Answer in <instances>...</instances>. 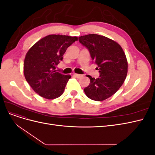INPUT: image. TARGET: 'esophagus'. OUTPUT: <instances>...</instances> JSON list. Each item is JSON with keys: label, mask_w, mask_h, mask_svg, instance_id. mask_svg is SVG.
I'll return each instance as SVG.
<instances>
[{"label": "esophagus", "mask_w": 155, "mask_h": 155, "mask_svg": "<svg viewBox=\"0 0 155 155\" xmlns=\"http://www.w3.org/2000/svg\"><path fill=\"white\" fill-rule=\"evenodd\" d=\"M74 76H76V78H81L83 76L82 75H81V74H74Z\"/></svg>", "instance_id": "obj_1"}]
</instances>
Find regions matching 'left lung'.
Segmentation results:
<instances>
[{
  "instance_id": "left-lung-1",
  "label": "left lung",
  "mask_w": 155,
  "mask_h": 155,
  "mask_svg": "<svg viewBox=\"0 0 155 155\" xmlns=\"http://www.w3.org/2000/svg\"><path fill=\"white\" fill-rule=\"evenodd\" d=\"M79 41L88 50L100 72L97 79L87 76L91 82L84 92L92 100H105L114 94L125 81L128 68L125 54L118 43L103 35H83Z\"/></svg>"
}]
</instances>
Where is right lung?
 Masks as SVG:
<instances>
[{"label": "right lung", "instance_id": "obj_1", "mask_svg": "<svg viewBox=\"0 0 155 155\" xmlns=\"http://www.w3.org/2000/svg\"><path fill=\"white\" fill-rule=\"evenodd\" d=\"M76 41L77 37L49 35L28 51L24 61L25 77L40 96L53 100L63 94L71 76L56 72L55 66L63 60L68 46Z\"/></svg>", "mask_w": 155, "mask_h": 155}]
</instances>
